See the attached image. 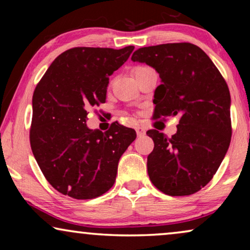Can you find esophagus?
<instances>
[{
  "label": "esophagus",
  "instance_id": "1",
  "mask_svg": "<svg viewBox=\"0 0 250 250\" xmlns=\"http://www.w3.org/2000/svg\"><path fill=\"white\" fill-rule=\"evenodd\" d=\"M135 129H136V134H138L139 136H142V135L146 134V129L141 127V126H138V127H136Z\"/></svg>",
  "mask_w": 250,
  "mask_h": 250
}]
</instances>
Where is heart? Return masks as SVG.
I'll list each match as a JSON object with an SVG mask.
<instances>
[{"mask_svg": "<svg viewBox=\"0 0 250 250\" xmlns=\"http://www.w3.org/2000/svg\"><path fill=\"white\" fill-rule=\"evenodd\" d=\"M140 67H145V66H139V67H136V68H140Z\"/></svg>", "mask_w": 250, "mask_h": 250, "instance_id": "b5f03b06", "label": "heart"}]
</instances>
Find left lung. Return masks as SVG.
<instances>
[{
  "label": "left lung",
  "instance_id": "8db88e82",
  "mask_svg": "<svg viewBox=\"0 0 250 250\" xmlns=\"http://www.w3.org/2000/svg\"><path fill=\"white\" fill-rule=\"evenodd\" d=\"M132 61L155 68L153 118L180 115L177 132L167 138L146 132L155 148L148 156L153 186L168 196L196 193L213 179L231 141L230 91L209 57L191 43L141 47Z\"/></svg>",
  "mask_w": 250,
  "mask_h": 250
}]
</instances>
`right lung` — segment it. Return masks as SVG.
Here are the masks:
<instances>
[{"label":"right lung","instance_id":"obj_1","mask_svg":"<svg viewBox=\"0 0 250 250\" xmlns=\"http://www.w3.org/2000/svg\"><path fill=\"white\" fill-rule=\"evenodd\" d=\"M134 46L73 47L45 71L33 94L29 140L41 170L54 189L93 199L114 186L118 162L136 133L117 122L107 132L86 126L87 109L105 102L109 76Z\"/></svg>","mask_w":250,"mask_h":250}]
</instances>
